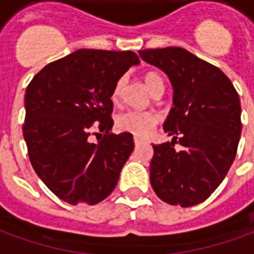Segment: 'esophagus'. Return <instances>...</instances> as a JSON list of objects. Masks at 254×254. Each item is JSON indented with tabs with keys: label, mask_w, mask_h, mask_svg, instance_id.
Listing matches in <instances>:
<instances>
[{
	"label": "esophagus",
	"mask_w": 254,
	"mask_h": 254,
	"mask_svg": "<svg viewBox=\"0 0 254 254\" xmlns=\"http://www.w3.org/2000/svg\"><path fill=\"white\" fill-rule=\"evenodd\" d=\"M133 141H134V144H136V145L144 143V140H141V138H140V137H134V138H133Z\"/></svg>",
	"instance_id": "obj_1"
}]
</instances>
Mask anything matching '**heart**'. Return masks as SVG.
Returning a JSON list of instances; mask_svg holds the SVG:
<instances>
[{
  "label": "heart",
  "instance_id": "1",
  "mask_svg": "<svg viewBox=\"0 0 254 254\" xmlns=\"http://www.w3.org/2000/svg\"><path fill=\"white\" fill-rule=\"evenodd\" d=\"M124 84H125V78L124 77H121L117 81L114 88H113L111 99L118 100ZM144 84L152 95L158 94V92H163V88H165L162 77L155 72H148L144 76ZM156 124H158V117L155 116L154 113H149V111L129 110L125 111V113H121L116 120V125L120 130L130 133V134H134V136H140V137L147 136L148 133H151V130L156 127Z\"/></svg>",
  "mask_w": 254,
  "mask_h": 254
}]
</instances>
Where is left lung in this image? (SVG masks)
Masks as SVG:
<instances>
[{
    "label": "left lung",
    "mask_w": 254,
    "mask_h": 254,
    "mask_svg": "<svg viewBox=\"0 0 254 254\" xmlns=\"http://www.w3.org/2000/svg\"><path fill=\"white\" fill-rule=\"evenodd\" d=\"M173 88V107L163 124L171 141L154 144L149 181L160 200L191 207L212 194L229 173L241 137V102L219 67L181 47L140 50ZM182 145L176 150L174 144Z\"/></svg>",
    "instance_id": "8db88e82"
}]
</instances>
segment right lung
<instances>
[{"label":"right lung","mask_w":254,"mask_h":254,"mask_svg":"<svg viewBox=\"0 0 254 254\" xmlns=\"http://www.w3.org/2000/svg\"><path fill=\"white\" fill-rule=\"evenodd\" d=\"M138 64L133 52L81 49L46 65L25 89L31 165L64 201L94 205L114 190L134 143L130 133H110L111 94ZM94 128L105 133L99 143L89 141Z\"/></svg>","instance_id":"right-lung-1"}]
</instances>
